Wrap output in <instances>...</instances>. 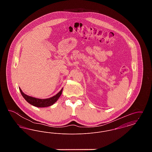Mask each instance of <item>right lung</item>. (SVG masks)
Listing matches in <instances>:
<instances>
[{
  "label": "right lung",
  "mask_w": 152,
  "mask_h": 152,
  "mask_svg": "<svg viewBox=\"0 0 152 152\" xmlns=\"http://www.w3.org/2000/svg\"><path fill=\"white\" fill-rule=\"evenodd\" d=\"M63 89V88H62L60 90V91L57 94L53 96L52 97L48 98V99H37L35 97H33L29 96L24 94L23 92L22 89L19 88L20 93L23 96V97L24 98V99L30 104H31L32 105L35 106L36 107H39V108H44V107H50L51 105H52L53 104H55L56 101H58V98L60 97V96L62 94Z\"/></svg>",
  "instance_id": "obj_1"
}]
</instances>
